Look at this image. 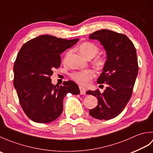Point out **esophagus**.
<instances>
[{"label": "esophagus", "mask_w": 153, "mask_h": 153, "mask_svg": "<svg viewBox=\"0 0 153 153\" xmlns=\"http://www.w3.org/2000/svg\"><path fill=\"white\" fill-rule=\"evenodd\" d=\"M79 90H80V94L81 95H85V89L83 88L82 87H79Z\"/></svg>", "instance_id": "34e87169"}]
</instances>
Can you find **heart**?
Here are the masks:
<instances>
[{
  "label": "heart",
  "instance_id": "1",
  "mask_svg": "<svg viewBox=\"0 0 153 153\" xmlns=\"http://www.w3.org/2000/svg\"><path fill=\"white\" fill-rule=\"evenodd\" d=\"M80 53L83 56L87 58H92L96 56L99 53V48L97 45L92 42H84L80 45L79 47ZM105 60L103 58H97L95 60V64L97 67L102 68L105 65ZM71 79L75 82L82 85H87L90 82V80L95 77V73L91 70H86L80 71H75L71 74Z\"/></svg>",
  "mask_w": 153,
  "mask_h": 153
}]
</instances>
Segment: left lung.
Listing matches in <instances>:
<instances>
[{"instance_id": "left-lung-1", "label": "left lung", "mask_w": 153, "mask_h": 153, "mask_svg": "<svg viewBox=\"0 0 153 153\" xmlns=\"http://www.w3.org/2000/svg\"><path fill=\"white\" fill-rule=\"evenodd\" d=\"M90 39L100 41L106 53V60L97 83H105L102 93L99 90L87 91L98 99V105L89 114L99 120H108L118 116L130 99L138 74L136 49L126 35L101 30L89 35Z\"/></svg>"}]
</instances>
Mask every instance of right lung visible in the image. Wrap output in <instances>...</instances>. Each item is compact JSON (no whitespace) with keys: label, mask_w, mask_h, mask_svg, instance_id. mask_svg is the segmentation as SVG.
Segmentation results:
<instances>
[{"label":"right lung","mask_w":153,"mask_h":153,"mask_svg":"<svg viewBox=\"0 0 153 153\" xmlns=\"http://www.w3.org/2000/svg\"><path fill=\"white\" fill-rule=\"evenodd\" d=\"M49 35H40L22 47L14 65V86L25 114L33 122L49 123L60 116L64 97L78 95L79 87L72 81L54 85L51 76L61 64L60 54L77 43Z\"/></svg>","instance_id":"add662e5"}]
</instances>
